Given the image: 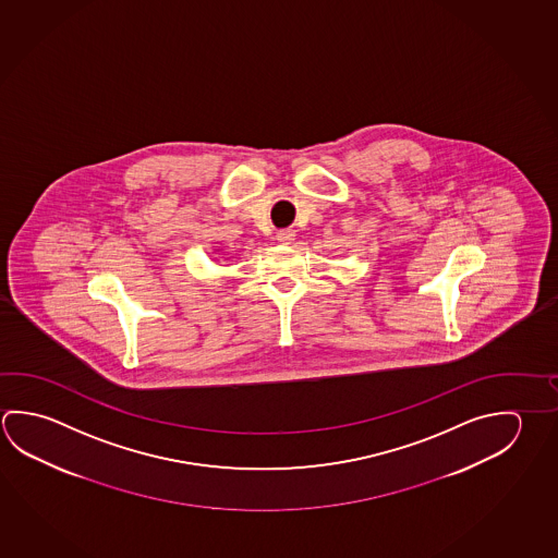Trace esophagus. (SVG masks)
Returning <instances> with one entry per match:
<instances>
[{
	"label": "esophagus",
	"instance_id": "34e87169",
	"mask_svg": "<svg viewBox=\"0 0 558 558\" xmlns=\"http://www.w3.org/2000/svg\"><path fill=\"white\" fill-rule=\"evenodd\" d=\"M276 241L282 243V245H292L295 241V231L293 229H282V231L276 233Z\"/></svg>",
	"mask_w": 558,
	"mask_h": 558
}]
</instances>
